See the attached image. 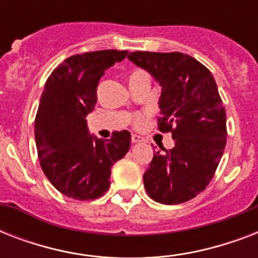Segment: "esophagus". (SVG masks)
Instances as JSON below:
<instances>
[{
	"instance_id": "obj_1",
	"label": "esophagus",
	"mask_w": 258,
	"mask_h": 258,
	"mask_svg": "<svg viewBox=\"0 0 258 258\" xmlns=\"http://www.w3.org/2000/svg\"><path fill=\"white\" fill-rule=\"evenodd\" d=\"M131 142H133V143H139V142H142V139L141 137H138V135H133V137H131Z\"/></svg>"
}]
</instances>
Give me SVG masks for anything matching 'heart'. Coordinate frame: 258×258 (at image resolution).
I'll return each instance as SVG.
<instances>
[{"instance_id":"heart-1","label":"heart","mask_w":258,"mask_h":258,"mask_svg":"<svg viewBox=\"0 0 258 258\" xmlns=\"http://www.w3.org/2000/svg\"><path fill=\"white\" fill-rule=\"evenodd\" d=\"M143 119H145L143 115H138V116L135 117V123H137V124H141L142 121H143Z\"/></svg>"}]
</instances>
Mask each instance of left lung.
I'll list each match as a JSON object with an SVG mask.
<instances>
[{
  "instance_id": "left-lung-1",
  "label": "left lung",
  "mask_w": 258,
  "mask_h": 258,
  "mask_svg": "<svg viewBox=\"0 0 258 258\" xmlns=\"http://www.w3.org/2000/svg\"><path fill=\"white\" fill-rule=\"evenodd\" d=\"M128 58L162 87L158 130L175 146L154 153L143 175L150 198L176 205L204 191L226 146V112L212 72L180 52H133Z\"/></svg>"
}]
</instances>
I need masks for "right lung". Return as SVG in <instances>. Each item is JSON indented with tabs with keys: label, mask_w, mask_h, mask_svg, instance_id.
<instances>
[{
	"label": "right lung",
	"mask_w": 258,
	"mask_h": 258,
	"mask_svg": "<svg viewBox=\"0 0 258 258\" xmlns=\"http://www.w3.org/2000/svg\"><path fill=\"white\" fill-rule=\"evenodd\" d=\"M127 53L108 49L75 54L45 83L34 120L38 161L50 183L70 198L103 196L109 187L111 167L130 149L128 131H116L103 141L89 135L86 120L96 104L100 78Z\"/></svg>",
	"instance_id": "right-lung-1"
}]
</instances>
